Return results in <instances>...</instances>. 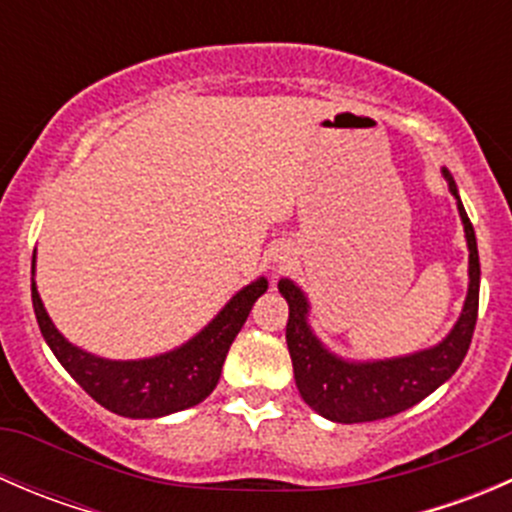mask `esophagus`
<instances>
[{"label":"esophagus","mask_w":512,"mask_h":512,"mask_svg":"<svg viewBox=\"0 0 512 512\" xmlns=\"http://www.w3.org/2000/svg\"><path fill=\"white\" fill-rule=\"evenodd\" d=\"M277 262H285V257H277Z\"/></svg>","instance_id":"34e87169"}]
</instances>
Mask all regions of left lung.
<instances>
[{
  "label": "left lung",
  "mask_w": 512,
  "mask_h": 512,
  "mask_svg": "<svg viewBox=\"0 0 512 512\" xmlns=\"http://www.w3.org/2000/svg\"><path fill=\"white\" fill-rule=\"evenodd\" d=\"M448 190L456 198L463 232L468 245V294L463 302L461 317L451 332L436 347L421 352L391 356V359L352 361L334 354L319 342L309 327V299L292 280H280L282 297L289 304L287 319V349L292 356L294 381L299 396L309 409L337 423H364L389 418L411 409L418 401L446 384L471 347L473 329L478 319V289L480 262L476 232L468 220L466 208L458 195L456 180L443 168Z\"/></svg>",
  "instance_id": "8db88e82"
}]
</instances>
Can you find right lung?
<instances>
[{"label": "right lung", "instance_id": "right-lung-1", "mask_svg": "<svg viewBox=\"0 0 512 512\" xmlns=\"http://www.w3.org/2000/svg\"><path fill=\"white\" fill-rule=\"evenodd\" d=\"M34 265L36 260L32 262V275ZM265 292L267 280L257 277L180 347L148 359L116 361L71 344L46 314L39 289L32 280L36 322L51 352L91 399H96L103 409L126 418H160L208 399L218 386L230 344L245 324L252 304Z\"/></svg>", "mask_w": 512, "mask_h": 512}]
</instances>
